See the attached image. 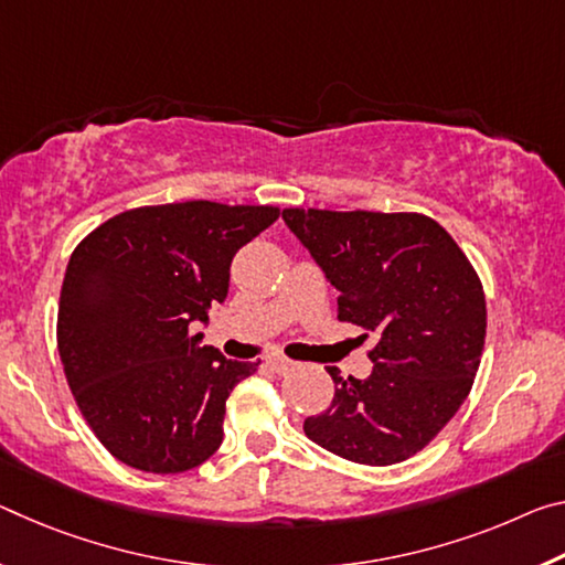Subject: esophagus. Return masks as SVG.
<instances>
[{
	"instance_id": "esophagus-1",
	"label": "esophagus",
	"mask_w": 565,
	"mask_h": 565,
	"mask_svg": "<svg viewBox=\"0 0 565 565\" xmlns=\"http://www.w3.org/2000/svg\"><path fill=\"white\" fill-rule=\"evenodd\" d=\"M266 364L271 366V370L276 372V374H286L289 370H294V362L291 360H286V356H281V354H271L266 360Z\"/></svg>"
}]
</instances>
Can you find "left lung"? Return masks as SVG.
Wrapping results in <instances>:
<instances>
[{
    "mask_svg": "<svg viewBox=\"0 0 565 565\" xmlns=\"http://www.w3.org/2000/svg\"><path fill=\"white\" fill-rule=\"evenodd\" d=\"M286 226L339 291V321L374 337L366 380H334L303 419L309 440L360 465L412 458L470 395L486 347V294L452 236L423 213L284 209Z\"/></svg>",
    "mask_w": 565,
    "mask_h": 565,
    "instance_id": "8db88e82",
    "label": "left lung"
}]
</instances>
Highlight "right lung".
<instances>
[{
	"instance_id": "obj_1",
	"label": "right lung",
	"mask_w": 565,
	"mask_h": 565,
	"mask_svg": "<svg viewBox=\"0 0 565 565\" xmlns=\"http://www.w3.org/2000/svg\"><path fill=\"white\" fill-rule=\"evenodd\" d=\"M276 218L274 205H142L79 241L62 281L57 349L113 458L170 476L218 450L226 399L258 362L201 347L193 327L226 299L236 250Z\"/></svg>"
}]
</instances>
